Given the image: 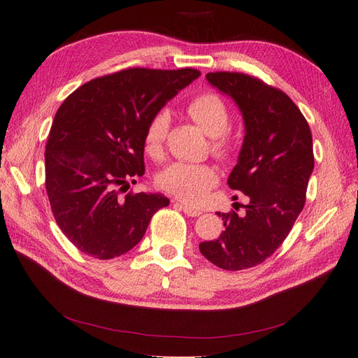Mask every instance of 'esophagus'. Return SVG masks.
Here are the masks:
<instances>
[{
	"label": "esophagus",
	"instance_id": "1",
	"mask_svg": "<svg viewBox=\"0 0 358 358\" xmlns=\"http://www.w3.org/2000/svg\"><path fill=\"white\" fill-rule=\"evenodd\" d=\"M176 206H179V208L185 212V215L188 216H199L201 215V209L196 208V206H191V204H187V203H179L176 201Z\"/></svg>",
	"mask_w": 358,
	"mask_h": 358
}]
</instances>
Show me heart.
<instances>
[{
	"label": "heart",
	"instance_id": "1",
	"mask_svg": "<svg viewBox=\"0 0 358 358\" xmlns=\"http://www.w3.org/2000/svg\"><path fill=\"white\" fill-rule=\"evenodd\" d=\"M187 113L203 131L213 138V149L218 154H225L230 148L225 137L229 127V109L216 94H203L192 99L187 106ZM170 125L167 112H159L146 125L143 143L150 155H159ZM218 175L208 164H192V162L178 161L159 173L157 179L158 187L183 201H199L203 194L212 188Z\"/></svg>",
	"mask_w": 358,
	"mask_h": 358
}]
</instances>
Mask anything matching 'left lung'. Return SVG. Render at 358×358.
Instances as JSON below:
<instances>
[{"label":"left lung","instance_id":"obj_1","mask_svg":"<svg viewBox=\"0 0 358 358\" xmlns=\"http://www.w3.org/2000/svg\"><path fill=\"white\" fill-rule=\"evenodd\" d=\"M208 80L239 109L245 136L229 187L249 199L245 213H221L224 231L199 245L210 263L243 270L263 263L285 241L313 171L312 134L289 96L242 73H208Z\"/></svg>","mask_w":358,"mask_h":358}]
</instances>
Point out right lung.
Returning <instances> with one entry per match:
<instances>
[{"mask_svg": "<svg viewBox=\"0 0 358 358\" xmlns=\"http://www.w3.org/2000/svg\"><path fill=\"white\" fill-rule=\"evenodd\" d=\"M199 76L129 69L82 85L61 104L46 145V191L61 231L79 251L99 259L128 252L169 206L161 192H119L145 175L150 119Z\"/></svg>", "mask_w": 358, "mask_h": 358, "instance_id": "right-lung-1", "label": "right lung"}]
</instances>
